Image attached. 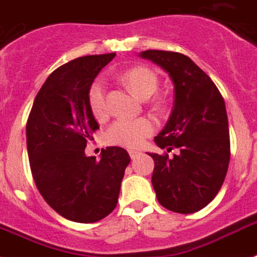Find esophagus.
<instances>
[{
  "label": "esophagus",
  "mask_w": 257,
  "mask_h": 257,
  "mask_svg": "<svg viewBox=\"0 0 257 257\" xmlns=\"http://www.w3.org/2000/svg\"><path fill=\"white\" fill-rule=\"evenodd\" d=\"M128 155H130L131 159H135V157H138V155H139V152L138 151H134V150H130L128 151Z\"/></svg>",
  "instance_id": "34e87169"
}]
</instances>
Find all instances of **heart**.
<instances>
[{
    "mask_svg": "<svg viewBox=\"0 0 257 257\" xmlns=\"http://www.w3.org/2000/svg\"><path fill=\"white\" fill-rule=\"evenodd\" d=\"M120 79L140 98H148L157 91L159 78L146 66L131 67L120 74ZM88 105L95 117H104L107 111L105 85L101 79H96L88 89ZM155 131V122L148 117L135 119L119 118L114 120L106 131L107 143L114 146L138 148Z\"/></svg>",
    "mask_w": 257,
    "mask_h": 257,
    "instance_id": "1",
    "label": "heart"
}]
</instances>
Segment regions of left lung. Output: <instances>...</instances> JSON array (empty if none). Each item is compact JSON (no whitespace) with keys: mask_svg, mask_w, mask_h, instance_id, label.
<instances>
[{"mask_svg":"<svg viewBox=\"0 0 257 257\" xmlns=\"http://www.w3.org/2000/svg\"><path fill=\"white\" fill-rule=\"evenodd\" d=\"M139 56L162 67L174 84V107L155 143L176 153H148L155 161L156 196L166 209L195 213L213 200L229 168L225 101L212 79L185 54L146 50Z\"/></svg>","mask_w":257,"mask_h":257,"instance_id":"obj_1","label":"left lung"}]
</instances>
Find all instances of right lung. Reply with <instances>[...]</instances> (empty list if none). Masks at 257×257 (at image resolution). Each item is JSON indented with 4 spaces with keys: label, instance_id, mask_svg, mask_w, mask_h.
<instances>
[{
    "label": "right lung",
    "instance_id": "add662e5",
    "mask_svg": "<svg viewBox=\"0 0 257 257\" xmlns=\"http://www.w3.org/2000/svg\"><path fill=\"white\" fill-rule=\"evenodd\" d=\"M115 53L79 57L54 70L35 98L26 126L31 172L44 200L74 222L102 220L117 205L130 156L120 147L84 153L98 128L88 89Z\"/></svg>",
    "mask_w": 257,
    "mask_h": 257
}]
</instances>
